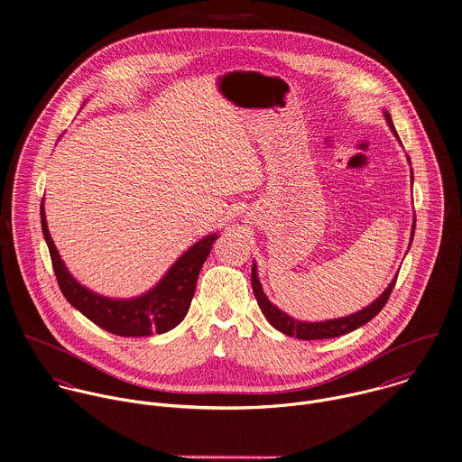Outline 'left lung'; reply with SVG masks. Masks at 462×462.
I'll return each mask as SVG.
<instances>
[{"mask_svg": "<svg viewBox=\"0 0 462 462\" xmlns=\"http://www.w3.org/2000/svg\"><path fill=\"white\" fill-rule=\"evenodd\" d=\"M383 117H385V121H387V125H389L393 135L398 139V143H402L400 137H398V134H396V128H394L393 119H391V116H389L387 110H383ZM407 161H409V164H411V159H409V157H407ZM412 180H414V179H412V170H411V182H412ZM414 228H416V216H414V219H412L411 243H412V237H414ZM411 243H409V248H411ZM394 282H396V277L391 280V283L385 287V291H383L376 300H373L368 307H365V309H361V310H357V312H354V314H350V316L336 318V319H327V321H300V319H296V318L285 314L283 310H280L278 307H275V305L268 300V296H266V292H264V289H263V285H261L259 275H257V264L254 263V266H252V287H254L257 303H259L263 314L266 316V319L270 321V325L275 327L277 330H280V332L285 334V336H289V337H296V339H303V341L339 337V336H345V334L354 332V330H357L359 327L366 325L368 321H371V319L382 310V307L385 305V301H387V298H389V294H391V291H393V287H394Z\"/></svg>", "mask_w": 462, "mask_h": 462, "instance_id": "obj_1", "label": "left lung"}]
</instances>
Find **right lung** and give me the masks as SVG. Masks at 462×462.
Returning <instances> with one entry per match:
<instances>
[{"instance_id": "right-lung-1", "label": "right lung", "mask_w": 462, "mask_h": 462, "mask_svg": "<svg viewBox=\"0 0 462 462\" xmlns=\"http://www.w3.org/2000/svg\"><path fill=\"white\" fill-rule=\"evenodd\" d=\"M41 226L46 239L53 272L66 300L99 328L123 337H146L175 328L187 314L196 282L207 261L216 232L205 236L184 252L150 291L135 298H108L97 294L73 277L50 236L44 203H41Z\"/></svg>"}]
</instances>
